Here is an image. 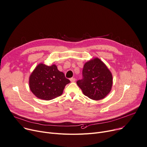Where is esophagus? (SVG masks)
Returning a JSON list of instances; mask_svg holds the SVG:
<instances>
[{
  "label": "esophagus",
  "instance_id": "esophagus-1",
  "mask_svg": "<svg viewBox=\"0 0 147 147\" xmlns=\"http://www.w3.org/2000/svg\"><path fill=\"white\" fill-rule=\"evenodd\" d=\"M70 80L71 82H74L76 81V78H71Z\"/></svg>",
  "mask_w": 147,
  "mask_h": 147
}]
</instances>
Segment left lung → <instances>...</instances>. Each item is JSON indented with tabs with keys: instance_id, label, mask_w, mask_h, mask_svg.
<instances>
[{
	"instance_id": "obj_1",
	"label": "left lung",
	"mask_w": 147,
	"mask_h": 147,
	"mask_svg": "<svg viewBox=\"0 0 147 147\" xmlns=\"http://www.w3.org/2000/svg\"><path fill=\"white\" fill-rule=\"evenodd\" d=\"M77 84L86 96L99 100L110 92L113 76L106 65L98 58H95L84 64L83 79L78 80Z\"/></svg>"
}]
</instances>
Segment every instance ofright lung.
Segmentation results:
<instances>
[{
  "label": "right lung",
  "mask_w": 147,
  "mask_h": 147,
  "mask_svg": "<svg viewBox=\"0 0 147 147\" xmlns=\"http://www.w3.org/2000/svg\"><path fill=\"white\" fill-rule=\"evenodd\" d=\"M70 83L60 71L55 64L50 66L38 64L29 77L31 91L38 98L45 100L54 99L63 94L66 84Z\"/></svg>",
  "instance_id": "right-lung-1"
}]
</instances>
